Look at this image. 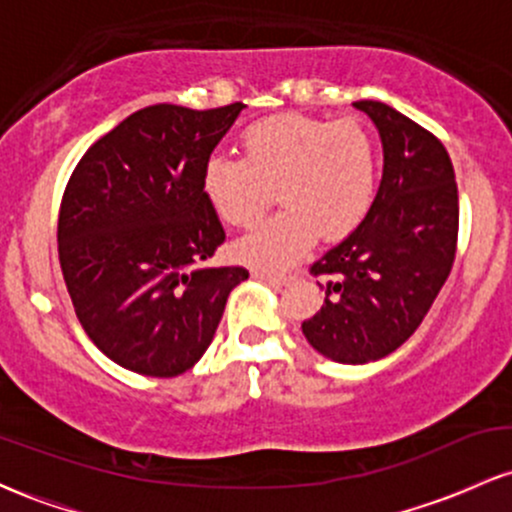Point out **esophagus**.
Instances as JSON below:
<instances>
[{"mask_svg":"<svg viewBox=\"0 0 512 512\" xmlns=\"http://www.w3.org/2000/svg\"><path fill=\"white\" fill-rule=\"evenodd\" d=\"M255 279L257 281H264V284H269V286H286L289 284V281H293L296 279V276H279V274H272V272H255Z\"/></svg>","mask_w":512,"mask_h":512,"instance_id":"1","label":"esophagus"}]
</instances>
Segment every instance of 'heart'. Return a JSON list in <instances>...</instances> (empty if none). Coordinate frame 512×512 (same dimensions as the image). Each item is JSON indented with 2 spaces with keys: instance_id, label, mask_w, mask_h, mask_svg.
<instances>
[{
  "instance_id": "b5f03b06",
  "label": "heart",
  "mask_w": 512,
  "mask_h": 512,
  "mask_svg": "<svg viewBox=\"0 0 512 512\" xmlns=\"http://www.w3.org/2000/svg\"><path fill=\"white\" fill-rule=\"evenodd\" d=\"M243 158L211 154L202 166V195L233 228L267 214L274 190L284 211L236 245L238 260L286 269L317 236L342 240L366 221L378 187V151L356 120H320L298 113L264 117L245 127Z\"/></svg>"
}]
</instances>
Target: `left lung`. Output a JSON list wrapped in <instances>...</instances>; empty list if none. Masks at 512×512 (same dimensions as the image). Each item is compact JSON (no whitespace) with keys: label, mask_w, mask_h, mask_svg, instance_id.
Here are the masks:
<instances>
[{"label":"left lung","mask_w":512,"mask_h":512,"mask_svg":"<svg viewBox=\"0 0 512 512\" xmlns=\"http://www.w3.org/2000/svg\"><path fill=\"white\" fill-rule=\"evenodd\" d=\"M383 139V180L366 221L317 260L325 303L303 322L313 349L337 363L378 361L419 330L450 276L460 204L436 134L380 101L354 103Z\"/></svg>","instance_id":"left-lung-1"}]
</instances>
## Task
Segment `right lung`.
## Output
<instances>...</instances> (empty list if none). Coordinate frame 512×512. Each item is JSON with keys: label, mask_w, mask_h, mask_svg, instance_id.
Returning a JSON list of instances; mask_svg holds the SVG:
<instances>
[{"label": "right lung", "mask_w": 512, "mask_h": 512, "mask_svg": "<svg viewBox=\"0 0 512 512\" xmlns=\"http://www.w3.org/2000/svg\"><path fill=\"white\" fill-rule=\"evenodd\" d=\"M243 103H158L103 134L76 163L57 221L74 313L117 366L173 378L202 358L245 267H202L226 240L202 166Z\"/></svg>", "instance_id": "1"}]
</instances>
